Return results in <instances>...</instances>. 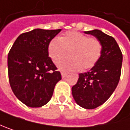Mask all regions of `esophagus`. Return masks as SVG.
<instances>
[{
	"label": "esophagus",
	"instance_id": "esophagus-1",
	"mask_svg": "<svg viewBox=\"0 0 130 130\" xmlns=\"http://www.w3.org/2000/svg\"><path fill=\"white\" fill-rule=\"evenodd\" d=\"M67 76V73H61V76H62V78H65Z\"/></svg>",
	"mask_w": 130,
	"mask_h": 130
}]
</instances>
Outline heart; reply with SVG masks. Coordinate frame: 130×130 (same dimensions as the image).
Instances as JSON below:
<instances>
[{
	"label": "heart",
	"instance_id": "heart-1",
	"mask_svg": "<svg viewBox=\"0 0 130 130\" xmlns=\"http://www.w3.org/2000/svg\"><path fill=\"white\" fill-rule=\"evenodd\" d=\"M101 51V44L98 39L75 31L66 32L60 39L53 38L47 46L48 55L55 63L69 53L70 57L58 63V68L63 71L92 69L100 60Z\"/></svg>",
	"mask_w": 130,
	"mask_h": 130
}]
</instances>
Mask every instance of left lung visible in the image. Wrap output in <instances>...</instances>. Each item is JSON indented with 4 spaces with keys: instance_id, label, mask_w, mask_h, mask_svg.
I'll return each instance as SVG.
<instances>
[{
    "instance_id": "8db88e82",
    "label": "left lung",
    "mask_w": 130,
    "mask_h": 130,
    "mask_svg": "<svg viewBox=\"0 0 130 130\" xmlns=\"http://www.w3.org/2000/svg\"><path fill=\"white\" fill-rule=\"evenodd\" d=\"M95 36L102 47L97 64L89 71L79 73L72 87V95L78 105L94 109L103 104L116 89L121 73L123 55L116 40L98 29L85 32Z\"/></svg>"
}]
</instances>
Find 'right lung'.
Instances as JSON below:
<instances>
[{"mask_svg":"<svg viewBox=\"0 0 130 130\" xmlns=\"http://www.w3.org/2000/svg\"><path fill=\"white\" fill-rule=\"evenodd\" d=\"M61 29H35L21 34L13 43L7 57L9 82L13 92L30 107H40L52 97L61 79L51 57L49 42Z\"/></svg>","mask_w":130,"mask_h":130,"instance_id":"right-lung-1","label":"right lung"}]
</instances>
